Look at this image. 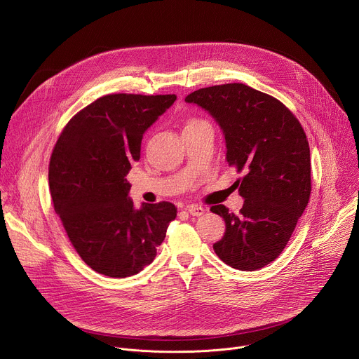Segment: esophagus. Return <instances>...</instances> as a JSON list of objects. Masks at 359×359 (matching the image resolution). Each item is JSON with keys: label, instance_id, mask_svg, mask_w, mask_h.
I'll return each instance as SVG.
<instances>
[{"label": "esophagus", "instance_id": "obj_1", "mask_svg": "<svg viewBox=\"0 0 359 359\" xmlns=\"http://www.w3.org/2000/svg\"><path fill=\"white\" fill-rule=\"evenodd\" d=\"M186 210L190 213V216H196V217L203 216L204 213H206V210H204L201 206H197V204H189Z\"/></svg>", "mask_w": 359, "mask_h": 359}]
</instances>
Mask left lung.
Masks as SVG:
<instances>
[{"label":"left lung","mask_w":359,"mask_h":359,"mask_svg":"<svg viewBox=\"0 0 359 359\" xmlns=\"http://www.w3.org/2000/svg\"><path fill=\"white\" fill-rule=\"evenodd\" d=\"M206 111L226 140V162L244 176L240 215L223 204L210 210L226 222L213 244L227 266L255 271L287 245L311 193L310 146L297 118L276 97L244 83L203 88L184 99Z\"/></svg>","instance_id":"obj_1"}]
</instances>
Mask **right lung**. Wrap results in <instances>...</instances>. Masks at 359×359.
Listing matches in <instances>:
<instances>
[{"label": "right lung", "mask_w": 359, "mask_h": 359, "mask_svg": "<svg viewBox=\"0 0 359 359\" xmlns=\"http://www.w3.org/2000/svg\"><path fill=\"white\" fill-rule=\"evenodd\" d=\"M176 95L115 93L96 99L62 130L49 162L54 209L81 259L96 273L125 278L156 257L177 209L129 197L126 175L140 159L144 132Z\"/></svg>", "instance_id": "add662e5"}]
</instances>
